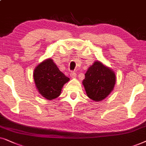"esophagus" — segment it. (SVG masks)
I'll return each instance as SVG.
<instances>
[{
	"instance_id": "34e87169",
	"label": "esophagus",
	"mask_w": 146,
	"mask_h": 146,
	"mask_svg": "<svg viewBox=\"0 0 146 146\" xmlns=\"http://www.w3.org/2000/svg\"><path fill=\"white\" fill-rule=\"evenodd\" d=\"M70 76H71V78H75L77 76L76 73L75 71H71V73H70Z\"/></svg>"
}]
</instances>
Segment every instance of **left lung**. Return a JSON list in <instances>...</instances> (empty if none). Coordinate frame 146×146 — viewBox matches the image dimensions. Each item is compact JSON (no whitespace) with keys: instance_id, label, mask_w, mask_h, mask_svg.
Returning a JSON list of instances; mask_svg holds the SVG:
<instances>
[{"instance_id":"8db88e82","label":"left lung","mask_w":146,"mask_h":146,"mask_svg":"<svg viewBox=\"0 0 146 146\" xmlns=\"http://www.w3.org/2000/svg\"><path fill=\"white\" fill-rule=\"evenodd\" d=\"M83 85L91 100L101 102L113 91L116 77L114 72L100 61H95L85 74Z\"/></svg>"}]
</instances>
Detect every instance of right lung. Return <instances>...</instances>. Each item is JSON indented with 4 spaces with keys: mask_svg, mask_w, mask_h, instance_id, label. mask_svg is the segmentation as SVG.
<instances>
[{
    "mask_svg": "<svg viewBox=\"0 0 146 146\" xmlns=\"http://www.w3.org/2000/svg\"><path fill=\"white\" fill-rule=\"evenodd\" d=\"M33 78L38 92L46 100H52L58 98L62 87L69 81L59 69L53 60H44L34 70Z\"/></svg>",
    "mask_w": 146,
    "mask_h": 146,
    "instance_id": "right-lung-1",
    "label": "right lung"
}]
</instances>
